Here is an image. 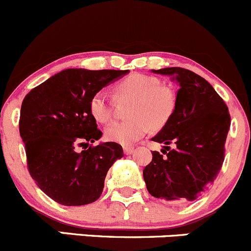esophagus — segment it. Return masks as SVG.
<instances>
[{"mask_svg": "<svg viewBox=\"0 0 251 251\" xmlns=\"http://www.w3.org/2000/svg\"><path fill=\"white\" fill-rule=\"evenodd\" d=\"M133 151H135V148L131 146H125L124 147V153L126 154V155H128V154H132Z\"/></svg>", "mask_w": 251, "mask_h": 251, "instance_id": "34e87169", "label": "esophagus"}]
</instances>
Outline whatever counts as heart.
I'll list each match as a JSON object with an SVG mask.
<instances>
[{
	"label": "heart",
	"instance_id": "heart-1",
	"mask_svg": "<svg viewBox=\"0 0 251 251\" xmlns=\"http://www.w3.org/2000/svg\"><path fill=\"white\" fill-rule=\"evenodd\" d=\"M116 100H132L127 120L113 121L105 127L104 136L114 143L128 146L143 137L151 128H160L170 120L175 97L169 88L160 86L156 77L132 74L116 85ZM90 113L98 123L105 124L113 115V103L105 91H98L90 100Z\"/></svg>",
	"mask_w": 251,
	"mask_h": 251
}]
</instances>
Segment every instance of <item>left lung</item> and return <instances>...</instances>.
I'll return each mask as SVG.
<instances>
[{
	"label": "left lung",
	"instance_id": "obj_1",
	"mask_svg": "<svg viewBox=\"0 0 251 251\" xmlns=\"http://www.w3.org/2000/svg\"><path fill=\"white\" fill-rule=\"evenodd\" d=\"M151 73L171 77L179 88L173 116L151 138L164 144L161 151L166 155L153 151L143 178L155 198L188 203L197 199L221 169L231 116L215 88L196 73L183 68H164ZM170 143L174 150L168 147Z\"/></svg>",
	"mask_w": 251,
	"mask_h": 251
}]
</instances>
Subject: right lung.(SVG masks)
Returning a JSON list of instances; mask_svg holds the SVG:
<instances>
[{
    "mask_svg": "<svg viewBox=\"0 0 251 251\" xmlns=\"http://www.w3.org/2000/svg\"><path fill=\"white\" fill-rule=\"evenodd\" d=\"M130 70L65 69L25 96L19 120L27 168L37 187L65 206L93 203L102 194L110 166L123 147L98 141L102 132L90 113L96 92ZM77 145L85 151H76Z\"/></svg>",
    "mask_w": 251,
    "mask_h": 251,
    "instance_id": "add662e5",
    "label": "right lung"
}]
</instances>
